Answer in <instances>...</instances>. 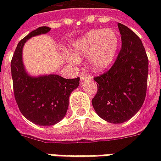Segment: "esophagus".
Wrapping results in <instances>:
<instances>
[{"instance_id": "obj_1", "label": "esophagus", "mask_w": 161, "mask_h": 161, "mask_svg": "<svg viewBox=\"0 0 161 161\" xmlns=\"http://www.w3.org/2000/svg\"><path fill=\"white\" fill-rule=\"evenodd\" d=\"M90 78H91V77H90L89 75H87V74H85V73H83L80 76L81 82H83V81H84V80H87V79H90Z\"/></svg>"}]
</instances>
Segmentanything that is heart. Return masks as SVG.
I'll list each match as a JSON object with an SVG mask.
<instances>
[{
  "instance_id": "obj_1",
  "label": "heart",
  "mask_w": 161,
  "mask_h": 161,
  "mask_svg": "<svg viewBox=\"0 0 161 161\" xmlns=\"http://www.w3.org/2000/svg\"><path fill=\"white\" fill-rule=\"evenodd\" d=\"M119 38L114 30H91L72 45L74 58L89 57L91 70L100 71L111 65L117 53Z\"/></svg>"
}]
</instances>
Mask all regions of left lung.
I'll list each match as a JSON object with an SVG mask.
<instances>
[{"label":"left lung","instance_id":"1","mask_svg":"<svg viewBox=\"0 0 161 161\" xmlns=\"http://www.w3.org/2000/svg\"><path fill=\"white\" fill-rule=\"evenodd\" d=\"M121 48L111 68L94 80L97 92L93 108L101 118L122 123L132 118L145 101L148 58L141 39L128 26L117 24Z\"/></svg>","mask_w":161,"mask_h":161}]
</instances>
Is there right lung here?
Returning <instances> with one entry per match:
<instances>
[{
	"label": "right lung",
	"instance_id": "right-lung-1",
	"mask_svg": "<svg viewBox=\"0 0 161 161\" xmlns=\"http://www.w3.org/2000/svg\"><path fill=\"white\" fill-rule=\"evenodd\" d=\"M48 26H40L20 40L12 61L11 73L15 101L25 117L34 124L52 126L64 117L70 93L78 87L80 78L66 79L50 74L32 77L26 73L22 62V48L30 38L49 32Z\"/></svg>",
	"mask_w": 161,
	"mask_h": 161
}]
</instances>
